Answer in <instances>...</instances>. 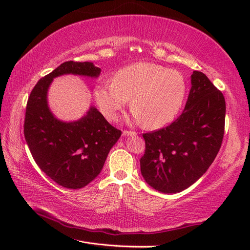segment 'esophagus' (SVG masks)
Wrapping results in <instances>:
<instances>
[{
    "instance_id": "obj_1",
    "label": "esophagus",
    "mask_w": 250,
    "mask_h": 250,
    "mask_svg": "<svg viewBox=\"0 0 250 250\" xmlns=\"http://www.w3.org/2000/svg\"><path fill=\"white\" fill-rule=\"evenodd\" d=\"M123 137H129V135H137L138 133L135 131H127V130H124L123 131Z\"/></svg>"
}]
</instances>
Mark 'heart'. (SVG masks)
Masks as SVG:
<instances>
[{"mask_svg": "<svg viewBox=\"0 0 250 250\" xmlns=\"http://www.w3.org/2000/svg\"><path fill=\"white\" fill-rule=\"evenodd\" d=\"M187 84L183 74L151 62H137L120 69L113 81L97 85L96 103L102 115L115 121L131 99L133 120L147 128L169 124L184 103Z\"/></svg>", "mask_w": 250, "mask_h": 250, "instance_id": "b5f03b06", "label": "heart"}]
</instances>
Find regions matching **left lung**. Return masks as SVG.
<instances>
[{
  "label": "left lung",
  "mask_w": 250,
  "mask_h": 250,
  "mask_svg": "<svg viewBox=\"0 0 250 250\" xmlns=\"http://www.w3.org/2000/svg\"><path fill=\"white\" fill-rule=\"evenodd\" d=\"M225 123L223 94L201 72L194 71L183 113L169 126L144 133L141 173L154 190L175 194L208 171L221 147Z\"/></svg>",
  "instance_id": "1"
}]
</instances>
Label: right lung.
<instances>
[{
	"label": "right lung",
	"instance_id": "add662e5",
	"mask_svg": "<svg viewBox=\"0 0 250 250\" xmlns=\"http://www.w3.org/2000/svg\"><path fill=\"white\" fill-rule=\"evenodd\" d=\"M100 73L93 62H65L36 83L27 102L24 134L30 152L47 176L66 188H81L99 175L122 132L95 106L77 121L57 119L48 105V90L62 75L97 78Z\"/></svg>",
	"mask_w": 250,
	"mask_h": 250
}]
</instances>
